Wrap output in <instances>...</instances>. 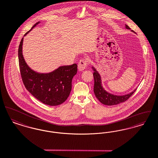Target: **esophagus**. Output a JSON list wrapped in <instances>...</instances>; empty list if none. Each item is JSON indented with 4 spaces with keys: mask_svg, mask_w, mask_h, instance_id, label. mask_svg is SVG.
I'll return each mask as SVG.
<instances>
[{
    "mask_svg": "<svg viewBox=\"0 0 158 158\" xmlns=\"http://www.w3.org/2000/svg\"><path fill=\"white\" fill-rule=\"evenodd\" d=\"M88 65V60L87 59H81L79 61L78 67V69L80 71H83L84 69H85Z\"/></svg>",
    "mask_w": 158,
    "mask_h": 158,
    "instance_id": "1",
    "label": "esophagus"
}]
</instances>
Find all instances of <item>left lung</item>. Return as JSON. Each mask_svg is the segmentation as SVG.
Here are the masks:
<instances>
[{"instance_id": "1", "label": "left lung", "mask_w": 158, "mask_h": 158, "mask_svg": "<svg viewBox=\"0 0 158 158\" xmlns=\"http://www.w3.org/2000/svg\"><path fill=\"white\" fill-rule=\"evenodd\" d=\"M127 29H130V28L127 25H125ZM132 31H133L132 30ZM94 73V93L96 97L100 102L105 105H115L119 103L124 102L126 100L128 99L132 95L133 93L137 89H135L134 91L130 93V94H127L124 96H116L112 94H110L107 91H105L101 83V78L100 74L97 72V71L93 68Z\"/></svg>"}]
</instances>
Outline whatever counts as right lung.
<instances>
[{"label": "right lung", "instance_id": "right-lung-1", "mask_svg": "<svg viewBox=\"0 0 158 158\" xmlns=\"http://www.w3.org/2000/svg\"><path fill=\"white\" fill-rule=\"evenodd\" d=\"M39 23L35 24L30 31ZM23 42V38L18 48V60L21 78L26 89L45 105L57 106L62 104L67 99L71 91L72 80L77 74V65L74 64L60 67L48 74L37 73L25 63L22 53Z\"/></svg>", "mask_w": 158, "mask_h": 158}]
</instances>
